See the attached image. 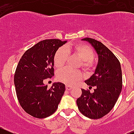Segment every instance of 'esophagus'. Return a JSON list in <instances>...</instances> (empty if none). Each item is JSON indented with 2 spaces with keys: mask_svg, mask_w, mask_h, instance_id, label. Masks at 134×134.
Here are the masks:
<instances>
[{
  "mask_svg": "<svg viewBox=\"0 0 134 134\" xmlns=\"http://www.w3.org/2000/svg\"><path fill=\"white\" fill-rule=\"evenodd\" d=\"M72 88H73V86H71V85H66V90H71Z\"/></svg>",
  "mask_w": 134,
  "mask_h": 134,
  "instance_id": "obj_1",
  "label": "esophagus"
}]
</instances>
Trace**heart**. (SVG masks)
I'll list each match as a JSON object with an SVG mask.
<instances>
[{
    "label": "heart",
    "mask_w": 134,
    "mask_h": 134,
    "mask_svg": "<svg viewBox=\"0 0 134 134\" xmlns=\"http://www.w3.org/2000/svg\"><path fill=\"white\" fill-rule=\"evenodd\" d=\"M75 54L81 59V67L87 71L93 66L94 54L93 49L84 43L67 44L65 47L59 48L53 57L54 65L57 69H61L68 59L69 54ZM83 77L81 73L77 70L64 68L59 70L57 73V78L59 81L67 85H71L80 81Z\"/></svg>",
    "instance_id": "obj_1"
}]
</instances>
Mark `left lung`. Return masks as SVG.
<instances>
[{
  "mask_svg": "<svg viewBox=\"0 0 134 134\" xmlns=\"http://www.w3.org/2000/svg\"><path fill=\"white\" fill-rule=\"evenodd\" d=\"M96 49L98 63L92 76L85 83L94 92L81 89V96L77 99L78 109L83 115L91 119H99L109 113L115 105L122 89L121 65L116 57L98 41L85 38Z\"/></svg>",
  "mask_w": 134,
  "mask_h": 134,
  "instance_id": "obj_1",
  "label": "left lung"
}]
</instances>
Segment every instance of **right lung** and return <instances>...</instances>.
Listing matches in <instances>:
<instances>
[{"mask_svg": "<svg viewBox=\"0 0 134 134\" xmlns=\"http://www.w3.org/2000/svg\"><path fill=\"white\" fill-rule=\"evenodd\" d=\"M66 42L41 41L26 50L18 63L14 76L17 99L23 109L35 118H44L54 114L65 91L62 83H55L48 89L43 82L54 75V55Z\"/></svg>", "mask_w": 134, "mask_h": 134, "instance_id": "add662e5", "label": "right lung"}]
</instances>
